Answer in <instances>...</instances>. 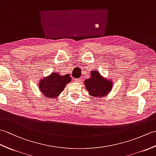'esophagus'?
Masks as SVG:
<instances>
[{
    "label": "esophagus",
    "instance_id": "1",
    "mask_svg": "<svg viewBox=\"0 0 156 156\" xmlns=\"http://www.w3.org/2000/svg\"><path fill=\"white\" fill-rule=\"evenodd\" d=\"M74 81H75L76 82H82V78H75V79H74Z\"/></svg>",
    "mask_w": 156,
    "mask_h": 156
}]
</instances>
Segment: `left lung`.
<instances>
[{"instance_id": "left-lung-1", "label": "left lung", "mask_w": 156, "mask_h": 156, "mask_svg": "<svg viewBox=\"0 0 156 156\" xmlns=\"http://www.w3.org/2000/svg\"><path fill=\"white\" fill-rule=\"evenodd\" d=\"M90 74V78L87 79L84 82L89 94L92 97L99 98L107 96L112 87V80L102 77L98 71H91Z\"/></svg>"}]
</instances>
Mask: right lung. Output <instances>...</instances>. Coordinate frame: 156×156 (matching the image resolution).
Here are the masks:
<instances>
[{
  "label": "right lung",
  "instance_id": "add662e5",
  "mask_svg": "<svg viewBox=\"0 0 156 156\" xmlns=\"http://www.w3.org/2000/svg\"><path fill=\"white\" fill-rule=\"evenodd\" d=\"M71 81L72 78L69 74L62 76L58 72H52L39 81V88L45 97L55 98L64 90L66 85Z\"/></svg>",
  "mask_w": 156,
  "mask_h": 156
}]
</instances>
